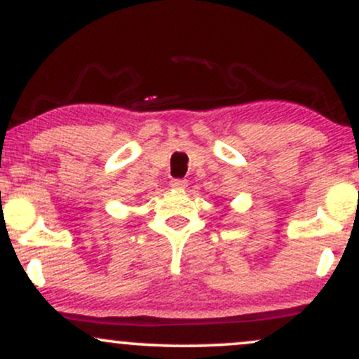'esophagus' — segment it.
<instances>
[{"label": "esophagus", "mask_w": 359, "mask_h": 359, "mask_svg": "<svg viewBox=\"0 0 359 359\" xmlns=\"http://www.w3.org/2000/svg\"><path fill=\"white\" fill-rule=\"evenodd\" d=\"M170 187L177 189V191H182V189L187 187V180L185 179H174L170 180Z\"/></svg>", "instance_id": "obj_1"}]
</instances>
